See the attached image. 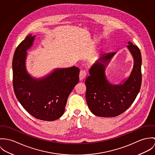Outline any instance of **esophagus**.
Wrapping results in <instances>:
<instances>
[{"label": "esophagus", "instance_id": "34e87169", "mask_svg": "<svg viewBox=\"0 0 155 155\" xmlns=\"http://www.w3.org/2000/svg\"><path fill=\"white\" fill-rule=\"evenodd\" d=\"M86 75H87V72H86V71H84V70H81V71H80V75H79L80 80L81 81V80H83L84 78H85Z\"/></svg>", "mask_w": 155, "mask_h": 155}]
</instances>
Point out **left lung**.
<instances>
[{"label":"left lung","instance_id":"obj_1","mask_svg":"<svg viewBox=\"0 0 155 155\" xmlns=\"http://www.w3.org/2000/svg\"><path fill=\"white\" fill-rule=\"evenodd\" d=\"M133 68L122 84H112L106 79L105 68L116 52L103 54L91 66L85 81L86 97L90 111L97 117H115L124 112L135 101L141 84V55L137 46L128 43Z\"/></svg>","mask_w":155,"mask_h":155}]
</instances>
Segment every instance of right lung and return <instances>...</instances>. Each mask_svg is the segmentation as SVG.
<instances>
[{"label": "right lung", "mask_w": 155, "mask_h": 155, "mask_svg": "<svg viewBox=\"0 0 155 155\" xmlns=\"http://www.w3.org/2000/svg\"><path fill=\"white\" fill-rule=\"evenodd\" d=\"M35 36L27 35L18 46L13 58V87L22 107L33 117L43 120H56L64 114L71 92L79 81L80 69L76 67L54 69L41 79L27 72V51Z\"/></svg>", "instance_id": "1"}]
</instances>
